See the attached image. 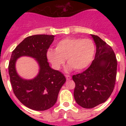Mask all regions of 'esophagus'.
<instances>
[{
	"instance_id": "34e87169",
	"label": "esophagus",
	"mask_w": 126,
	"mask_h": 126,
	"mask_svg": "<svg viewBox=\"0 0 126 126\" xmlns=\"http://www.w3.org/2000/svg\"><path fill=\"white\" fill-rule=\"evenodd\" d=\"M65 78H66L67 80H70L71 79V77L69 75H65Z\"/></svg>"
}]
</instances>
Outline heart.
I'll list each match as a JSON object with an SVG mask.
<instances>
[{"label":"heart","mask_w":126,"mask_h":126,"mask_svg":"<svg viewBox=\"0 0 126 126\" xmlns=\"http://www.w3.org/2000/svg\"><path fill=\"white\" fill-rule=\"evenodd\" d=\"M94 52L95 45L91 39L67 38L57 43L55 50L48 51L47 57L55 68H60L66 59L68 69L81 71L90 65Z\"/></svg>","instance_id":"1"}]
</instances>
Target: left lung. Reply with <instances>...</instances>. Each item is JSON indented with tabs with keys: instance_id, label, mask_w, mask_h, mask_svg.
Listing matches in <instances>:
<instances>
[{
	"instance_id": "obj_1",
	"label": "left lung",
	"mask_w": 126,
	"mask_h": 126,
	"mask_svg": "<svg viewBox=\"0 0 126 126\" xmlns=\"http://www.w3.org/2000/svg\"><path fill=\"white\" fill-rule=\"evenodd\" d=\"M96 44L94 59L87 69L73 76L74 96L79 105L92 109L104 103L114 89L117 61L110 45L99 36L91 34Z\"/></svg>"
}]
</instances>
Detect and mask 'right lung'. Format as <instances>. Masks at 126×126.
Segmentation results:
<instances>
[{
    "instance_id": "right-lung-1",
    "label": "right lung",
    "mask_w": 126,
    "mask_h": 126,
    "mask_svg": "<svg viewBox=\"0 0 126 126\" xmlns=\"http://www.w3.org/2000/svg\"><path fill=\"white\" fill-rule=\"evenodd\" d=\"M55 36L36 34L28 36L16 47L11 54L9 74L13 92L20 102L34 110H45L56 103L57 96L66 79L61 72L52 69L47 61L48 49ZM35 58L40 72L35 79L25 80L17 75L15 63L21 56Z\"/></svg>"
}]
</instances>
